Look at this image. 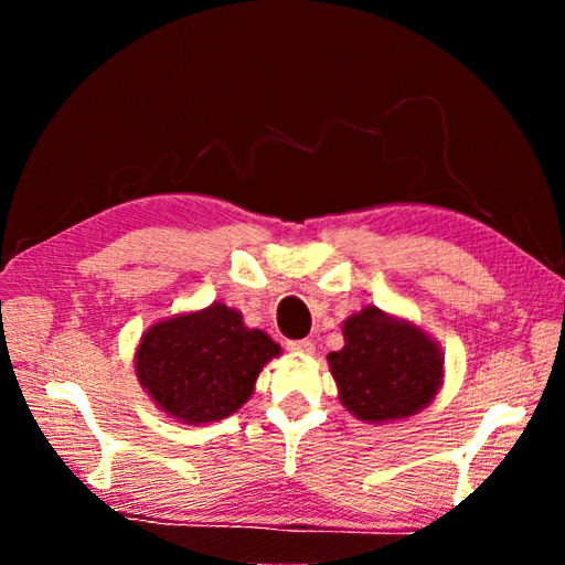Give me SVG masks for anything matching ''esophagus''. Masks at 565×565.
Instances as JSON below:
<instances>
[{
  "label": "esophagus",
  "mask_w": 565,
  "mask_h": 565,
  "mask_svg": "<svg viewBox=\"0 0 565 565\" xmlns=\"http://www.w3.org/2000/svg\"><path fill=\"white\" fill-rule=\"evenodd\" d=\"M286 351L291 353H301V356H311L317 347H313V341L309 339H296V341H286Z\"/></svg>",
  "instance_id": "1"
}]
</instances>
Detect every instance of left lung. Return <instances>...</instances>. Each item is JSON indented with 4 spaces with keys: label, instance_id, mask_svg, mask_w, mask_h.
I'll use <instances>...</instances> for the list:
<instances>
[{
    "label": "left lung",
    "instance_id": "left-lung-1",
    "mask_svg": "<svg viewBox=\"0 0 565 565\" xmlns=\"http://www.w3.org/2000/svg\"><path fill=\"white\" fill-rule=\"evenodd\" d=\"M343 349L329 353L339 398L366 424L416 416L444 384V353L418 323L366 306L343 321Z\"/></svg>",
    "mask_w": 565,
    "mask_h": 565
}]
</instances>
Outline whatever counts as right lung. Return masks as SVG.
I'll return each instance as SVG.
<instances>
[{"instance_id": "add662e5", "label": "right lung", "mask_w": 565, "mask_h": 565, "mask_svg": "<svg viewBox=\"0 0 565 565\" xmlns=\"http://www.w3.org/2000/svg\"><path fill=\"white\" fill-rule=\"evenodd\" d=\"M279 353L269 333L246 327L242 311L214 301L151 323L139 339L134 369L167 416L202 426L236 414Z\"/></svg>"}]
</instances>
